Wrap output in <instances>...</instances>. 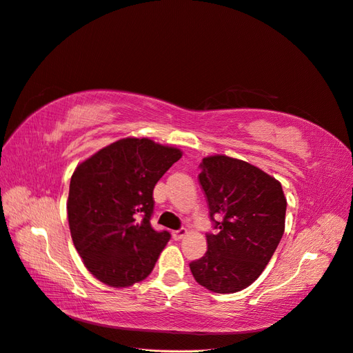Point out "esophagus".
<instances>
[{"mask_svg":"<svg viewBox=\"0 0 353 353\" xmlns=\"http://www.w3.org/2000/svg\"><path fill=\"white\" fill-rule=\"evenodd\" d=\"M172 234H173L174 241H180V239H183L188 234V230L186 229H179V230H174Z\"/></svg>","mask_w":353,"mask_h":353,"instance_id":"esophagus-1","label":"esophagus"}]
</instances>
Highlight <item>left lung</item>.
I'll return each instance as SVG.
<instances>
[{
  "label": "left lung",
  "instance_id": "left-lung-1",
  "mask_svg": "<svg viewBox=\"0 0 353 353\" xmlns=\"http://www.w3.org/2000/svg\"><path fill=\"white\" fill-rule=\"evenodd\" d=\"M199 183L217 234L189 264L195 280L215 293L246 289L261 276L284 233L288 201L281 183L263 170L227 155L205 157ZM221 214L223 220H213Z\"/></svg>",
  "mask_w": 353,
  "mask_h": 353
}]
</instances>
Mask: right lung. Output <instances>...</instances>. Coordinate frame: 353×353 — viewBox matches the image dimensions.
Returning a JSON list of instances; mask_svg holds the SVG:
<instances>
[{
  "label": "right lung",
  "instance_id": "1",
  "mask_svg": "<svg viewBox=\"0 0 353 353\" xmlns=\"http://www.w3.org/2000/svg\"><path fill=\"white\" fill-rule=\"evenodd\" d=\"M181 155L176 146L124 138L73 172L67 199L70 234L88 271L107 286H133L154 270L170 233L151 227L152 192Z\"/></svg>",
  "mask_w": 353,
  "mask_h": 353
}]
</instances>
